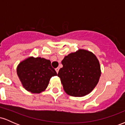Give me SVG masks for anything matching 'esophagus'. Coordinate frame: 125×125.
Wrapping results in <instances>:
<instances>
[{
  "instance_id": "1",
  "label": "esophagus",
  "mask_w": 125,
  "mask_h": 125,
  "mask_svg": "<svg viewBox=\"0 0 125 125\" xmlns=\"http://www.w3.org/2000/svg\"><path fill=\"white\" fill-rule=\"evenodd\" d=\"M59 70V67H57V68L55 69V71H56V72H57V73H58Z\"/></svg>"
}]
</instances>
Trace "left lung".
<instances>
[{
    "label": "left lung",
    "instance_id": "8db88e82",
    "mask_svg": "<svg viewBox=\"0 0 125 125\" xmlns=\"http://www.w3.org/2000/svg\"><path fill=\"white\" fill-rule=\"evenodd\" d=\"M62 64L63 67L58 76L69 95L84 96L91 92L98 83L101 74L100 64L90 52L80 49L71 53L64 57Z\"/></svg>",
    "mask_w": 125,
    "mask_h": 125
}]
</instances>
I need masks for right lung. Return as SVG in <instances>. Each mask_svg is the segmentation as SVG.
Masks as SVG:
<instances>
[{"instance_id":"right-lung-1","label":"right lung","mask_w":125,"mask_h":125,"mask_svg":"<svg viewBox=\"0 0 125 125\" xmlns=\"http://www.w3.org/2000/svg\"><path fill=\"white\" fill-rule=\"evenodd\" d=\"M17 73L25 89L34 94L45 90L51 77L57 75L49 60L33 57L20 63Z\"/></svg>"}]
</instances>
